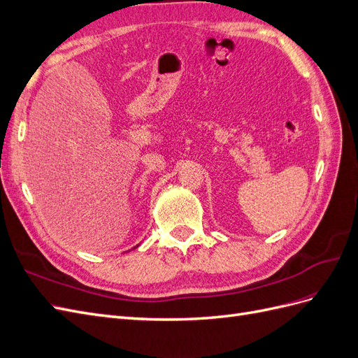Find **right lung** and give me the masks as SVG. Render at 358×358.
I'll use <instances>...</instances> for the list:
<instances>
[{"instance_id":"1","label":"right lung","mask_w":358,"mask_h":358,"mask_svg":"<svg viewBox=\"0 0 358 358\" xmlns=\"http://www.w3.org/2000/svg\"><path fill=\"white\" fill-rule=\"evenodd\" d=\"M137 246H138V245H137ZM137 246H136V248H137Z\"/></svg>"}]
</instances>
